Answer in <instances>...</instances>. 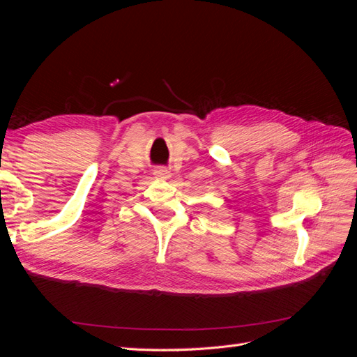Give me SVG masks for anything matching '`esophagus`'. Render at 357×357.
Returning <instances> with one entry per match:
<instances>
[{
  "label": "esophagus",
  "instance_id": "obj_1",
  "mask_svg": "<svg viewBox=\"0 0 357 357\" xmlns=\"http://www.w3.org/2000/svg\"><path fill=\"white\" fill-rule=\"evenodd\" d=\"M155 176H156L158 178H160V180H168V178H171V171L167 169V168H164V167H160V168H158V169L155 171Z\"/></svg>",
  "mask_w": 357,
  "mask_h": 357
}]
</instances>
